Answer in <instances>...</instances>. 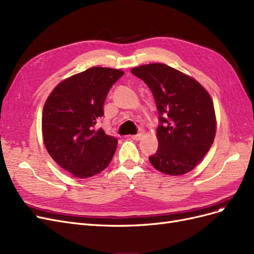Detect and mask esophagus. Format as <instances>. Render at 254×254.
<instances>
[{"label": "esophagus", "instance_id": "obj_1", "mask_svg": "<svg viewBox=\"0 0 254 254\" xmlns=\"http://www.w3.org/2000/svg\"><path fill=\"white\" fill-rule=\"evenodd\" d=\"M142 137H143V133H137V134L131 135V139L134 141H140L142 140Z\"/></svg>", "mask_w": 254, "mask_h": 254}]
</instances>
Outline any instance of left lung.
<instances>
[{"mask_svg":"<svg viewBox=\"0 0 254 254\" xmlns=\"http://www.w3.org/2000/svg\"><path fill=\"white\" fill-rule=\"evenodd\" d=\"M152 92L159 112V147L149 157L157 171L180 176L190 172L209 151L216 134L213 101L195 78L163 64L131 68Z\"/></svg>","mask_w":254,"mask_h":254,"instance_id":"8db88e82","label":"left lung"}]
</instances>
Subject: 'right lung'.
<instances>
[{
	"label": "right lung",
	"instance_id": "add662e5",
	"mask_svg": "<svg viewBox=\"0 0 254 254\" xmlns=\"http://www.w3.org/2000/svg\"><path fill=\"white\" fill-rule=\"evenodd\" d=\"M122 70L93 66L64 79L45 101L42 136L53 160L76 178L93 177L109 165L118 140L95 125Z\"/></svg>",
	"mask_w": 254,
	"mask_h": 254
}]
</instances>
